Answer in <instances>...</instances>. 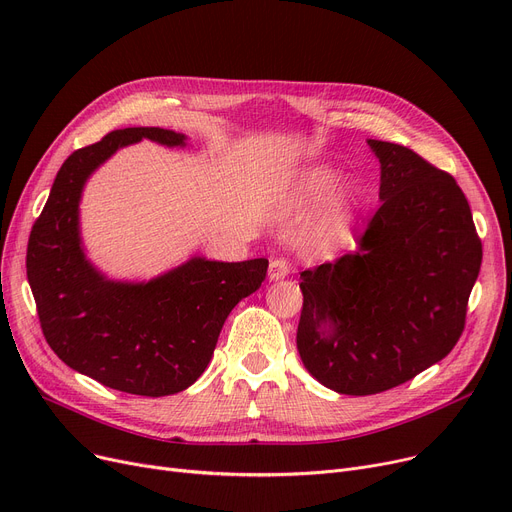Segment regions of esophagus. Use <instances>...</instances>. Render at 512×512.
I'll use <instances>...</instances> for the list:
<instances>
[{
  "label": "esophagus",
  "mask_w": 512,
  "mask_h": 512,
  "mask_svg": "<svg viewBox=\"0 0 512 512\" xmlns=\"http://www.w3.org/2000/svg\"><path fill=\"white\" fill-rule=\"evenodd\" d=\"M288 272H290L288 261H284V259H274V261L270 263V270H267V280H270V282H278V280L286 278Z\"/></svg>",
  "instance_id": "esophagus-1"
}]
</instances>
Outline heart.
I'll return each instance as SVG.
<instances>
[{
  "instance_id": "obj_1",
  "label": "heart",
  "mask_w": 512,
  "mask_h": 512,
  "mask_svg": "<svg viewBox=\"0 0 512 512\" xmlns=\"http://www.w3.org/2000/svg\"><path fill=\"white\" fill-rule=\"evenodd\" d=\"M342 174L328 164L303 168L290 186L288 201L294 211H309L321 202L307 234V247L313 255L332 257L348 247L359 226L365 207L363 188L348 182L339 189ZM339 191L336 192L335 188Z\"/></svg>"
}]
</instances>
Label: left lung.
<instances>
[{
    "mask_svg": "<svg viewBox=\"0 0 512 512\" xmlns=\"http://www.w3.org/2000/svg\"><path fill=\"white\" fill-rule=\"evenodd\" d=\"M380 161V209L359 251L301 274L297 348L338 394L413 380L461 338L481 240L452 176L415 151L367 139Z\"/></svg>",
    "mask_w": 512,
    "mask_h": 512,
    "instance_id": "1",
    "label": "left lung"
}]
</instances>
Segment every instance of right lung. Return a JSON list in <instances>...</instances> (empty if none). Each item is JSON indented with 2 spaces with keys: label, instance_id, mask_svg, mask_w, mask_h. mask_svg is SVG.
<instances>
[{
  "label": "right lung",
  "instance_id": "1",
  "mask_svg": "<svg viewBox=\"0 0 512 512\" xmlns=\"http://www.w3.org/2000/svg\"><path fill=\"white\" fill-rule=\"evenodd\" d=\"M143 139L170 149L188 141L168 128H122L64 161L29 238L26 276L53 353L107 388L155 398L199 380L226 317L265 280L267 259L193 255L141 282L97 270L80 236V199L99 166Z\"/></svg>",
  "mask_w": 512,
  "mask_h": 512
}]
</instances>
